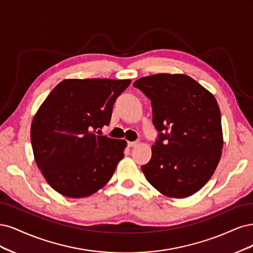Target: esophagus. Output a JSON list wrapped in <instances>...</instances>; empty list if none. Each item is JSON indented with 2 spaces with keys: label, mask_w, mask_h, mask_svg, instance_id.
Here are the masks:
<instances>
[{
  "label": "esophagus",
  "mask_w": 253,
  "mask_h": 253,
  "mask_svg": "<svg viewBox=\"0 0 253 253\" xmlns=\"http://www.w3.org/2000/svg\"><path fill=\"white\" fill-rule=\"evenodd\" d=\"M138 144V142H128V146L129 147H134V146H136Z\"/></svg>",
  "instance_id": "1"
}]
</instances>
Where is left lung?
<instances>
[{
  "instance_id": "left-lung-1",
  "label": "left lung",
  "mask_w": 253,
  "mask_h": 253,
  "mask_svg": "<svg viewBox=\"0 0 253 253\" xmlns=\"http://www.w3.org/2000/svg\"><path fill=\"white\" fill-rule=\"evenodd\" d=\"M133 86L151 101L159 140L142 171L169 198L198 192L212 176L222 156L223 130L215 97L189 76L158 73Z\"/></svg>"
}]
</instances>
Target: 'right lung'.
<instances>
[{
  "instance_id": "obj_1",
  "label": "right lung",
  "mask_w": 253,
  "mask_h": 253,
  "mask_svg": "<svg viewBox=\"0 0 253 253\" xmlns=\"http://www.w3.org/2000/svg\"><path fill=\"white\" fill-rule=\"evenodd\" d=\"M130 80L67 79L40 106L30 128L32 150L47 183L64 197L93 194L123 159L125 140L97 135Z\"/></svg>"
}]
</instances>
